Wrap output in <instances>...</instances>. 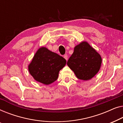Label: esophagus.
<instances>
[{"instance_id": "1", "label": "esophagus", "mask_w": 123, "mask_h": 123, "mask_svg": "<svg viewBox=\"0 0 123 123\" xmlns=\"http://www.w3.org/2000/svg\"><path fill=\"white\" fill-rule=\"evenodd\" d=\"M63 57L65 58V59H66V61H67V60H68V56H67V54H65V55H64V56H63Z\"/></svg>"}]
</instances>
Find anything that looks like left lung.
I'll return each instance as SVG.
<instances>
[{"instance_id":"1","label":"left lung","mask_w":123,"mask_h":123,"mask_svg":"<svg viewBox=\"0 0 123 123\" xmlns=\"http://www.w3.org/2000/svg\"><path fill=\"white\" fill-rule=\"evenodd\" d=\"M102 58L87 42H82L74 48L67 65L79 79L89 80L95 76L101 67Z\"/></svg>"}]
</instances>
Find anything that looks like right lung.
Here are the masks:
<instances>
[{
    "mask_svg": "<svg viewBox=\"0 0 123 123\" xmlns=\"http://www.w3.org/2000/svg\"><path fill=\"white\" fill-rule=\"evenodd\" d=\"M66 63V60L62 56L42 47L34 55L28 70L35 80L49 85L57 79L59 71Z\"/></svg>",
    "mask_w": 123,
    "mask_h": 123,
    "instance_id": "add662e5",
    "label": "right lung"
}]
</instances>
